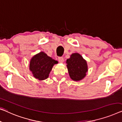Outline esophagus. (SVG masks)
<instances>
[{"label": "esophagus", "instance_id": "obj_1", "mask_svg": "<svg viewBox=\"0 0 122 122\" xmlns=\"http://www.w3.org/2000/svg\"><path fill=\"white\" fill-rule=\"evenodd\" d=\"M58 60H59V61L60 63H62L63 61H64V59H63V58L62 57H59V59H58Z\"/></svg>", "mask_w": 122, "mask_h": 122}]
</instances>
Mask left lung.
Returning a JSON list of instances; mask_svg holds the SVG:
<instances>
[{"label": "left lung", "mask_w": 122, "mask_h": 122, "mask_svg": "<svg viewBox=\"0 0 122 122\" xmlns=\"http://www.w3.org/2000/svg\"><path fill=\"white\" fill-rule=\"evenodd\" d=\"M68 73L72 80L78 81L86 76L88 66L86 61L78 53H74L66 60Z\"/></svg>", "instance_id": "left-lung-1"}]
</instances>
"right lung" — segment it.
Instances as JSON below:
<instances>
[{
	"label": "right lung",
	"mask_w": 122,
	"mask_h": 122,
	"mask_svg": "<svg viewBox=\"0 0 122 122\" xmlns=\"http://www.w3.org/2000/svg\"><path fill=\"white\" fill-rule=\"evenodd\" d=\"M57 62L45 52H40L31 58L29 68L34 77L42 81L48 78L52 67Z\"/></svg>",
	"instance_id": "right-lung-1"
}]
</instances>
